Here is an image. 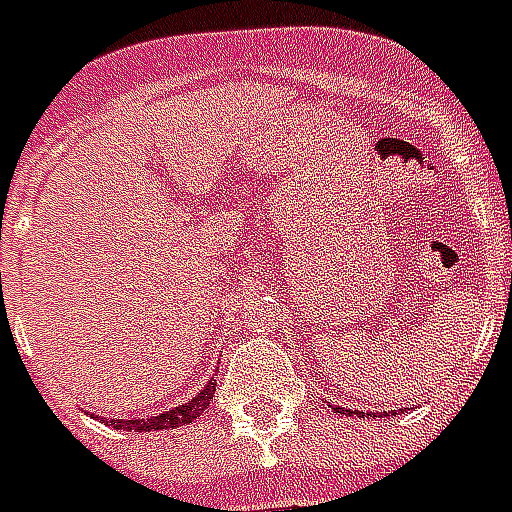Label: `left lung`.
<instances>
[{
  "label": "left lung",
  "instance_id": "obj_1",
  "mask_svg": "<svg viewBox=\"0 0 512 512\" xmlns=\"http://www.w3.org/2000/svg\"><path fill=\"white\" fill-rule=\"evenodd\" d=\"M337 412L345 414V417H393V414L398 412V409H388V412H358V409H345V406H335Z\"/></svg>",
  "mask_w": 512,
  "mask_h": 512
}]
</instances>
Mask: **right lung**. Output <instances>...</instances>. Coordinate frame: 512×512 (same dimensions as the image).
I'll return each mask as SVG.
<instances>
[{
    "instance_id": "add662e5",
    "label": "right lung",
    "mask_w": 512,
    "mask_h": 512,
    "mask_svg": "<svg viewBox=\"0 0 512 512\" xmlns=\"http://www.w3.org/2000/svg\"><path fill=\"white\" fill-rule=\"evenodd\" d=\"M215 385V374H212V380H209L191 401L172 406L170 412L156 414V417H146V420H106V417H100V420L106 422V425H114L116 430H130V433L132 430H135V433H154V430L180 428V425H188V422H193L196 417L204 414V409H207L212 396H215Z\"/></svg>"
}]
</instances>
